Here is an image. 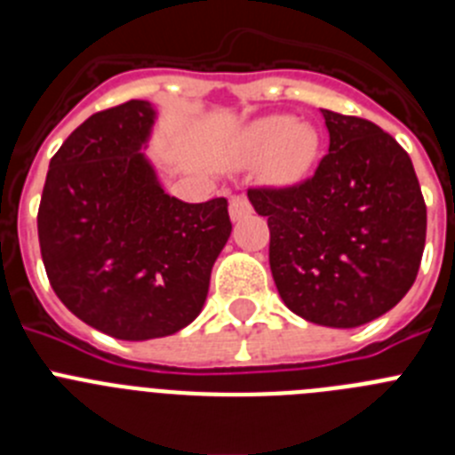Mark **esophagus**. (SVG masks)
Segmentation results:
<instances>
[{
	"instance_id": "esophagus-1",
	"label": "esophagus",
	"mask_w": 455,
	"mask_h": 455,
	"mask_svg": "<svg viewBox=\"0 0 455 455\" xmlns=\"http://www.w3.org/2000/svg\"><path fill=\"white\" fill-rule=\"evenodd\" d=\"M252 212L251 207V200L246 198V196H235V198L230 200V216L232 220H239L243 219V216H248Z\"/></svg>"
}]
</instances>
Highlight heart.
Listing matches in <instances>:
<instances>
[{
  "label": "heart",
  "instance_id": "heart-1",
  "mask_svg": "<svg viewBox=\"0 0 455 455\" xmlns=\"http://www.w3.org/2000/svg\"><path fill=\"white\" fill-rule=\"evenodd\" d=\"M248 146L255 155H273L275 178L296 180L315 162L319 136L291 116H268L248 130Z\"/></svg>",
  "mask_w": 455,
  "mask_h": 455
}]
</instances>
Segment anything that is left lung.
<instances>
[{
  "mask_svg": "<svg viewBox=\"0 0 455 455\" xmlns=\"http://www.w3.org/2000/svg\"><path fill=\"white\" fill-rule=\"evenodd\" d=\"M331 148L291 187H252L268 219V264L293 315L355 328L385 315L415 283L426 203L408 152L371 120L321 108Z\"/></svg>",
  "mask_w": 455,
  "mask_h": 455,
  "instance_id": "8db88e82",
  "label": "left lung"
}]
</instances>
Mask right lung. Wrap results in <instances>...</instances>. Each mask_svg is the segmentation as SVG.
<instances>
[{
  "label": "right lung",
  "mask_w": 455,
  "mask_h": 455,
  "mask_svg": "<svg viewBox=\"0 0 455 455\" xmlns=\"http://www.w3.org/2000/svg\"><path fill=\"white\" fill-rule=\"evenodd\" d=\"M146 100L84 120L50 162L38 207L40 255L61 303L116 339L175 335L203 309L230 239L228 200L188 204L164 193L140 148Z\"/></svg>",
  "instance_id": "obj_1"
}]
</instances>
